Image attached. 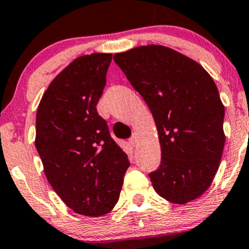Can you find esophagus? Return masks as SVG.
<instances>
[{"label":"esophagus","mask_w":249,"mask_h":249,"mask_svg":"<svg viewBox=\"0 0 249 249\" xmlns=\"http://www.w3.org/2000/svg\"><path fill=\"white\" fill-rule=\"evenodd\" d=\"M137 141H139V136H137V134H134V135H132V136H131V139L129 140V142L131 143L132 145H136Z\"/></svg>","instance_id":"obj_1"}]
</instances>
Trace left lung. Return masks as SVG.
I'll use <instances>...</instances> for the list:
<instances>
[{
	"label": "left lung",
	"instance_id": "obj_1",
	"mask_svg": "<svg viewBox=\"0 0 249 249\" xmlns=\"http://www.w3.org/2000/svg\"><path fill=\"white\" fill-rule=\"evenodd\" d=\"M154 118L161 164L149 175L155 192L178 205L200 197L219 167L225 135L224 105L200 64L164 46L114 54Z\"/></svg>",
	"mask_w": 249,
	"mask_h": 249
}]
</instances>
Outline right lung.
Wrapping results in <instances>:
<instances>
[{
    "label": "right lung",
    "mask_w": 249,
    "mask_h": 249,
    "mask_svg": "<svg viewBox=\"0 0 249 249\" xmlns=\"http://www.w3.org/2000/svg\"><path fill=\"white\" fill-rule=\"evenodd\" d=\"M112 54L74 59L47 88L36 114V144L46 177L67 207L101 217L119 200L130 162L96 105Z\"/></svg>",
    "instance_id": "add662e5"
}]
</instances>
